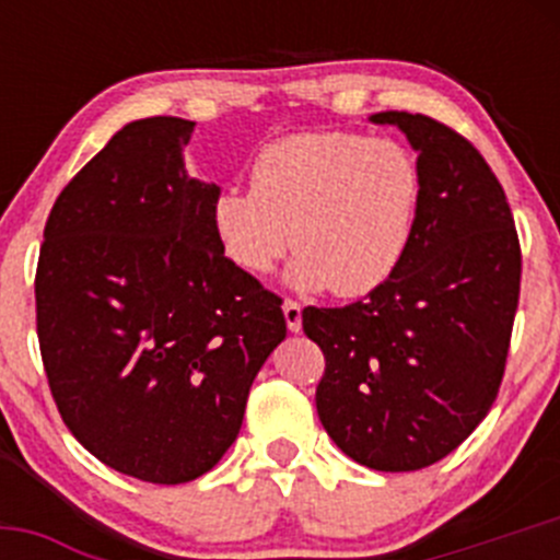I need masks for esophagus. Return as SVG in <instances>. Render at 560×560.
<instances>
[{"mask_svg": "<svg viewBox=\"0 0 560 560\" xmlns=\"http://www.w3.org/2000/svg\"><path fill=\"white\" fill-rule=\"evenodd\" d=\"M284 319H287V327H290L292 332H298L303 327V308H301V303L298 301H290V298H287L284 301Z\"/></svg>", "mask_w": 560, "mask_h": 560, "instance_id": "obj_1", "label": "esophagus"}]
</instances>
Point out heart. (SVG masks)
Instances as JSON below:
<instances>
[{"instance_id":"b5f03b06","label":"heart","mask_w":560,"mask_h":560,"mask_svg":"<svg viewBox=\"0 0 560 560\" xmlns=\"http://www.w3.org/2000/svg\"><path fill=\"white\" fill-rule=\"evenodd\" d=\"M248 186L211 206L224 257L262 276L287 248L303 290L363 298L398 270L420 222L425 178L409 145L363 132H298L262 145Z\"/></svg>"}]
</instances>
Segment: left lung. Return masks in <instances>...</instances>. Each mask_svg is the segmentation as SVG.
<instances>
[{
  "label": "left lung",
  "instance_id": "8db88e82",
  "mask_svg": "<svg viewBox=\"0 0 560 560\" xmlns=\"http://www.w3.org/2000/svg\"><path fill=\"white\" fill-rule=\"evenodd\" d=\"M420 160L425 195L404 262L363 301L303 308L325 354L327 436L376 471H417L460 447L504 380L521 298V241L477 149L422 113L385 110Z\"/></svg>",
  "mask_w": 560,
  "mask_h": 560
}]
</instances>
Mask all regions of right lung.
I'll return each mask as SVG.
<instances>
[{
  "label": "right lung",
  "mask_w": 560,
  "mask_h": 560,
  "mask_svg": "<svg viewBox=\"0 0 560 560\" xmlns=\"http://www.w3.org/2000/svg\"><path fill=\"white\" fill-rule=\"evenodd\" d=\"M191 129L175 116L118 129L56 197L35 276L61 420L105 466L154 485L222 460L287 336L281 298L219 246L222 189L186 173Z\"/></svg>",
  "instance_id": "right-lung-1"
}]
</instances>
